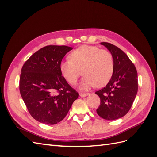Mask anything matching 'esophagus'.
I'll return each instance as SVG.
<instances>
[{
	"instance_id": "34e87169",
	"label": "esophagus",
	"mask_w": 157,
	"mask_h": 157,
	"mask_svg": "<svg viewBox=\"0 0 157 157\" xmlns=\"http://www.w3.org/2000/svg\"><path fill=\"white\" fill-rule=\"evenodd\" d=\"M79 95H80V96H81V97H85V96H88V95H89V93H80Z\"/></svg>"
}]
</instances>
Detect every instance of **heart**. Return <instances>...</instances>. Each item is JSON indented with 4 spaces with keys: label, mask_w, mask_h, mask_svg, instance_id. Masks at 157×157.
<instances>
[{
    "label": "heart",
    "mask_w": 157,
    "mask_h": 157,
    "mask_svg": "<svg viewBox=\"0 0 157 157\" xmlns=\"http://www.w3.org/2000/svg\"><path fill=\"white\" fill-rule=\"evenodd\" d=\"M70 59L62 61L59 69L61 75L71 85H75L81 75L84 77L80 84L84 90L96 86L101 88L109 83L114 71V59L107 50L91 45H82L73 50Z\"/></svg>",
    "instance_id": "heart-1"
}]
</instances>
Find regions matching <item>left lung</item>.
<instances>
[{
    "mask_svg": "<svg viewBox=\"0 0 157 157\" xmlns=\"http://www.w3.org/2000/svg\"><path fill=\"white\" fill-rule=\"evenodd\" d=\"M110 51L114 59V71L105 87L96 92L100 98L98 115L107 121L118 119L126 115L134 102L138 89L137 73L134 64L117 46L101 42Z\"/></svg>",
    "mask_w": 157,
    "mask_h": 157,
    "instance_id": "1",
    "label": "left lung"
}]
</instances>
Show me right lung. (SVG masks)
I'll return each mask as SVG.
<instances>
[{"label": "right lung", "instance_id": "1", "mask_svg": "<svg viewBox=\"0 0 157 157\" xmlns=\"http://www.w3.org/2000/svg\"><path fill=\"white\" fill-rule=\"evenodd\" d=\"M71 50L67 46H46L23 65L20 94L28 111L37 121L52 125L59 122L78 97L59 69L61 60Z\"/></svg>", "mask_w": 157, "mask_h": 157}]
</instances>
